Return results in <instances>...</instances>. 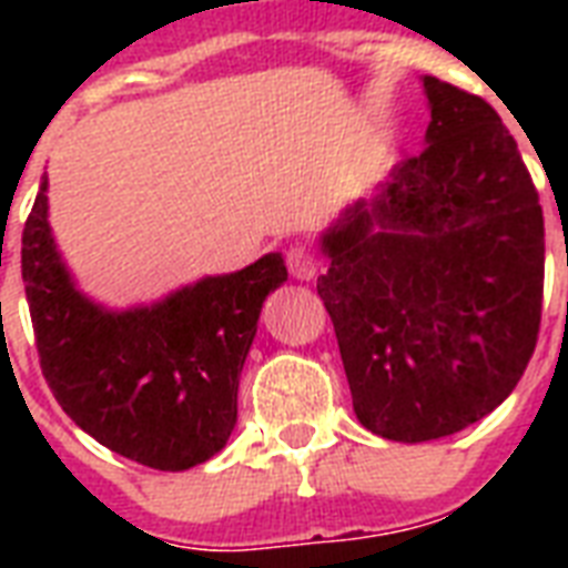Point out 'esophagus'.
<instances>
[{
    "label": "esophagus",
    "mask_w": 568,
    "mask_h": 568,
    "mask_svg": "<svg viewBox=\"0 0 568 568\" xmlns=\"http://www.w3.org/2000/svg\"><path fill=\"white\" fill-rule=\"evenodd\" d=\"M285 262H288V271H292L294 280H312L315 271H318V258L306 244H294L288 253H285Z\"/></svg>",
    "instance_id": "esophagus-1"
}]
</instances>
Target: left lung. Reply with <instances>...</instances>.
Instances as JSON below:
<instances>
[{
    "mask_svg": "<svg viewBox=\"0 0 568 568\" xmlns=\"http://www.w3.org/2000/svg\"><path fill=\"white\" fill-rule=\"evenodd\" d=\"M424 150L321 235L318 294L354 413L395 442L489 415L537 347L546 226L519 146L486 100L424 75Z\"/></svg>",
    "mask_w": 568,
    "mask_h": 568,
    "instance_id": "1",
    "label": "left lung"
}]
</instances>
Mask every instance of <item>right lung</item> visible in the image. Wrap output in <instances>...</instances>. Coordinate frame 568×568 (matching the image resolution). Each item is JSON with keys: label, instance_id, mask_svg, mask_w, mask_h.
I'll use <instances>...</instances> for the list:
<instances>
[{"label": "right lung", "instance_id": "obj_1", "mask_svg": "<svg viewBox=\"0 0 568 568\" xmlns=\"http://www.w3.org/2000/svg\"><path fill=\"white\" fill-rule=\"evenodd\" d=\"M47 176L22 230V283L40 368L84 433L159 471L200 466L239 418V377L262 303L288 280L280 253L203 276L135 310L75 288L47 221Z\"/></svg>", "mask_w": 568, "mask_h": 568}]
</instances>
